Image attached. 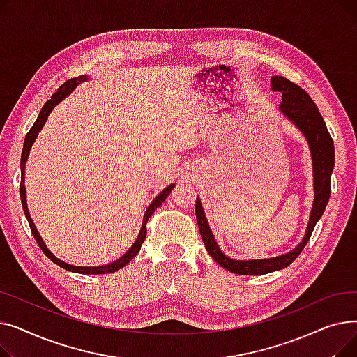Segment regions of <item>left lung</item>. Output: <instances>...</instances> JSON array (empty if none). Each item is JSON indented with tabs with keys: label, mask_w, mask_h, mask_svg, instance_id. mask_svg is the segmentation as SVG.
I'll return each instance as SVG.
<instances>
[{
	"label": "left lung",
	"mask_w": 357,
	"mask_h": 357,
	"mask_svg": "<svg viewBox=\"0 0 357 357\" xmlns=\"http://www.w3.org/2000/svg\"><path fill=\"white\" fill-rule=\"evenodd\" d=\"M272 89L282 93V102L279 108L284 114L304 133L308 140L311 155H312V169H314V190L315 198L312 204V210L308 221V227L303 243L289 253L278 256L273 259H260V260H233L229 259L220 249L217 241L210 230L207 220H205L201 202L197 198L195 215L198 221L199 234L205 245V249L213 256L217 264L237 275H265L273 271L284 269L289 266L292 261L299 256L308 243L317 221L321 218L326 205L330 198V178L334 167V144L328 133L327 126L318 111L317 105L311 100L305 89L298 86L284 77H273L271 79Z\"/></svg>",
	"instance_id": "1"
}]
</instances>
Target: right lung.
Listing matches in <instances>:
<instances>
[{"instance_id": "1", "label": "right lung", "mask_w": 357, "mask_h": 357, "mask_svg": "<svg viewBox=\"0 0 357 357\" xmlns=\"http://www.w3.org/2000/svg\"><path fill=\"white\" fill-rule=\"evenodd\" d=\"M85 79H86L85 77H78V78L68 79L58 91H56V92L53 93V96L50 97V100L43 105L39 117H37V120L34 121L33 127L29 130V133L26 135L24 146H23V153H22V165H20V166H22V175H23L22 182H20V197H22V204H23V210H24L26 218H27V221H29V224H30V230H31V233H33V236H34V238H36V241H37V245H39V248L42 249V252L53 261V264H56L58 266H61V268H63V269H66V271H69V272L85 273V275H102V273H112V272H116V271L124 268V266L128 264V261L139 253V250H140V248H142V243H143L144 238H146V233H147L146 224H147V220L150 218V215H152V214L156 211V208L160 207L162 202L166 199V197H167L169 194H171V191H172V188H174L175 185H169L167 188L163 190V191L155 198V201L149 205V208L146 210V214H144V218H143V224H142V229H140V233H139L137 240L135 241V245L128 249V252H127L123 257H120L119 260L112 261V264H109V265H107V266L82 268V266H72V265H68V264H65V261L59 260L58 257L52 255V252L46 248V245L43 243L42 237L39 236V233H37V230H36V227H34V224H33V221H31V217H30V214H29V210H27L26 188H24V166H26V160H27V156H29V152H30V147H31V144L34 143V140H36L37 135H39V131L42 130V127L45 126V123H46V120H47V116L52 112L53 107L58 105L66 96H69V93L72 92V89H75V86H77L79 82H82V81H85Z\"/></svg>"}]
</instances>
